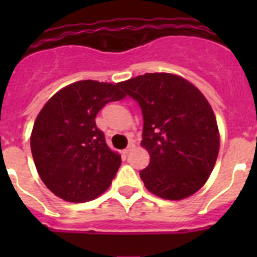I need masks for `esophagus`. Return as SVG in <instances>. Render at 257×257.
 <instances>
[{"label": "esophagus", "mask_w": 257, "mask_h": 257, "mask_svg": "<svg viewBox=\"0 0 257 257\" xmlns=\"http://www.w3.org/2000/svg\"><path fill=\"white\" fill-rule=\"evenodd\" d=\"M134 148H135V143L130 142V143H128V145H127V148L123 151V153L124 154H128V153H130V152H133Z\"/></svg>", "instance_id": "obj_1"}]
</instances>
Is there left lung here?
<instances>
[{
	"label": "left lung",
	"instance_id": "obj_1",
	"mask_svg": "<svg viewBox=\"0 0 257 257\" xmlns=\"http://www.w3.org/2000/svg\"><path fill=\"white\" fill-rule=\"evenodd\" d=\"M118 86L142 108V145L151 156L140 171L145 188L171 201L194 194L212 172L220 147L216 118L206 97L171 73H145Z\"/></svg>",
	"mask_w": 257,
	"mask_h": 257
}]
</instances>
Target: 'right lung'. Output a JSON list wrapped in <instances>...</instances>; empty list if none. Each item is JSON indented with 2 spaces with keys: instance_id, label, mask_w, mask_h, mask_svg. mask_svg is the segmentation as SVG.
<instances>
[{
  "instance_id": "obj_1",
  "label": "right lung",
  "mask_w": 257,
  "mask_h": 257,
  "mask_svg": "<svg viewBox=\"0 0 257 257\" xmlns=\"http://www.w3.org/2000/svg\"><path fill=\"white\" fill-rule=\"evenodd\" d=\"M124 96L118 83L86 79L61 88L41 109L31 151L41 180L55 196L81 203L108 189L121 156L109 149L95 117Z\"/></svg>"
}]
</instances>
